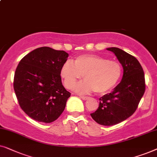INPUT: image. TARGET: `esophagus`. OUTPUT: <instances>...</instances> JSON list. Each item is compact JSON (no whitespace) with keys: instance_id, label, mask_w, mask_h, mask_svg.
<instances>
[{"instance_id":"obj_1","label":"esophagus","mask_w":157,"mask_h":157,"mask_svg":"<svg viewBox=\"0 0 157 157\" xmlns=\"http://www.w3.org/2000/svg\"><path fill=\"white\" fill-rule=\"evenodd\" d=\"M79 98H80L81 99H82L83 100H87L89 99V98L88 97H86V96H82V95H79Z\"/></svg>"}]
</instances>
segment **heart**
<instances>
[{"label":"heart","instance_id":"1","mask_svg":"<svg viewBox=\"0 0 157 157\" xmlns=\"http://www.w3.org/2000/svg\"><path fill=\"white\" fill-rule=\"evenodd\" d=\"M61 77L68 89H73L82 75L85 79L79 82L75 91L88 94L107 93L113 89L122 75V67L117 61L109 60L95 55H82L77 57L74 63L67 61L62 66Z\"/></svg>","mask_w":157,"mask_h":157}]
</instances>
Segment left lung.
<instances>
[{
	"label": "left lung",
	"instance_id": "left-lung-1",
	"mask_svg": "<svg viewBox=\"0 0 157 157\" xmlns=\"http://www.w3.org/2000/svg\"><path fill=\"white\" fill-rule=\"evenodd\" d=\"M114 52L122 64V81L113 91L100 98L98 109L90 114L97 123L112 126L122 122L134 113L145 92L142 65L135 57L117 48H107Z\"/></svg>",
	"mask_w": 157,
	"mask_h": 157
}]
</instances>
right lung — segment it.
I'll list each match as a JSON object with an SVG mask.
<instances>
[{"label":"right lung","instance_id":"1","mask_svg":"<svg viewBox=\"0 0 157 157\" xmlns=\"http://www.w3.org/2000/svg\"><path fill=\"white\" fill-rule=\"evenodd\" d=\"M69 56L64 50L37 48L20 61L13 87L20 107L33 120L50 123L65 109L70 92L62 84V66Z\"/></svg>","mask_w":157,"mask_h":157}]
</instances>
